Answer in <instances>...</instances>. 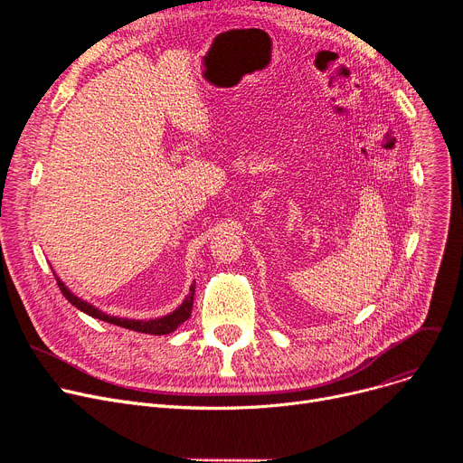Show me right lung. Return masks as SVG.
Returning a JSON list of instances; mask_svg holds the SVG:
<instances>
[{"label": "right lung", "mask_w": 463, "mask_h": 463, "mask_svg": "<svg viewBox=\"0 0 463 463\" xmlns=\"http://www.w3.org/2000/svg\"><path fill=\"white\" fill-rule=\"evenodd\" d=\"M56 281H58V287H60V290L63 293V297L75 306V307H79L80 311H84V313H88L90 317H95V319H101V321H107V323H110V325H116V326H121V328H129V330H135V332H142V334H152V335H163V334H170V332H175L184 321H187L189 319V315H191V309H193V297H194V285H191V293H189V297L185 298V302L176 309V311H173L170 315H166V317H161V319H154V321H133V319H118V317H110V315H107V313H103V311H99L97 307H93V306H90L88 302H84V300H80V298H77L75 295L71 293V290L56 278Z\"/></svg>", "instance_id": "obj_1"}]
</instances>
